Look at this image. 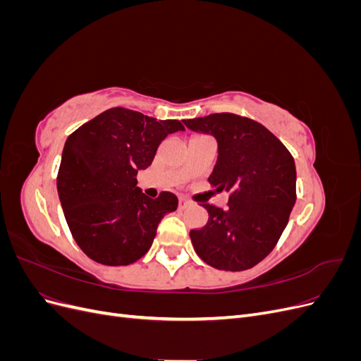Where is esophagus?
Instances as JSON below:
<instances>
[{
	"mask_svg": "<svg viewBox=\"0 0 361 361\" xmlns=\"http://www.w3.org/2000/svg\"><path fill=\"white\" fill-rule=\"evenodd\" d=\"M191 204V202L185 197H179V209H185V207H188Z\"/></svg>",
	"mask_w": 361,
	"mask_h": 361,
	"instance_id": "esophagus-1",
	"label": "esophagus"
}]
</instances>
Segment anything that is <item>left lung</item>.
Masks as SVG:
<instances>
[{
    "label": "left lung",
    "mask_w": 361,
    "mask_h": 361,
    "mask_svg": "<svg viewBox=\"0 0 361 361\" xmlns=\"http://www.w3.org/2000/svg\"><path fill=\"white\" fill-rule=\"evenodd\" d=\"M218 141L211 187L228 192L226 209L203 203L207 223L190 236L207 265L244 271L279 243L297 200V170L290 152L264 125L233 113L183 120Z\"/></svg>",
    "instance_id": "8db88e82"
}]
</instances>
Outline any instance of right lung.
<instances>
[{
	"label": "right lung",
	"instance_id": "right-lung-1",
	"mask_svg": "<svg viewBox=\"0 0 361 361\" xmlns=\"http://www.w3.org/2000/svg\"><path fill=\"white\" fill-rule=\"evenodd\" d=\"M179 120H157L116 106L69 135L57 174L64 216L76 244L97 264H134L154 243L158 224L176 211L178 197L162 191L150 199L137 187Z\"/></svg>",
	"mask_w": 361,
	"mask_h": 361
}]
</instances>
